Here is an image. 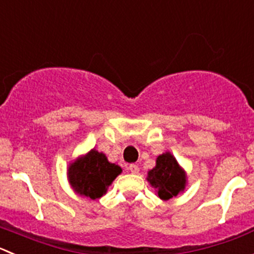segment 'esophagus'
Masks as SVG:
<instances>
[{
	"mask_svg": "<svg viewBox=\"0 0 254 254\" xmlns=\"http://www.w3.org/2000/svg\"><path fill=\"white\" fill-rule=\"evenodd\" d=\"M127 170H129L131 174H137V172H139V166L135 164H130L129 166H127Z\"/></svg>",
	"mask_w": 254,
	"mask_h": 254,
	"instance_id": "34e87169",
	"label": "esophagus"
}]
</instances>
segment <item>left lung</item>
<instances>
[{
  "label": "left lung",
  "mask_w": 254,
  "mask_h": 254,
  "mask_svg": "<svg viewBox=\"0 0 254 254\" xmlns=\"http://www.w3.org/2000/svg\"><path fill=\"white\" fill-rule=\"evenodd\" d=\"M147 181L156 190L157 196L167 201L182 192L186 186V172L170 152L157 156L156 165L147 172Z\"/></svg>",
  "instance_id": "left-lung-1"
}]
</instances>
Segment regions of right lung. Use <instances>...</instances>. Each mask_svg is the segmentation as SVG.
Listing matches in <instances>:
<instances>
[{
    "label": "right lung",
    "instance_id": "add662e5",
    "mask_svg": "<svg viewBox=\"0 0 254 254\" xmlns=\"http://www.w3.org/2000/svg\"><path fill=\"white\" fill-rule=\"evenodd\" d=\"M67 174L70 186L78 195L97 200L107 193L108 187L122 174V167L109 162L103 152L93 149L72 162Z\"/></svg>",
    "mask_w": 254,
    "mask_h": 254
}]
</instances>
